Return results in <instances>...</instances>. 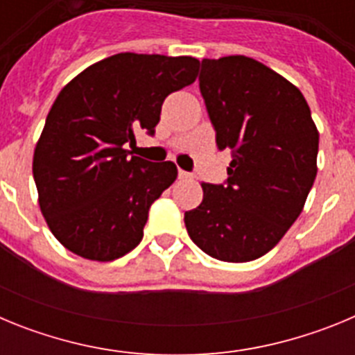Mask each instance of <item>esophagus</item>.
Here are the masks:
<instances>
[{
    "mask_svg": "<svg viewBox=\"0 0 355 355\" xmlns=\"http://www.w3.org/2000/svg\"><path fill=\"white\" fill-rule=\"evenodd\" d=\"M178 175H180V180H192V174L187 171H180L178 172Z\"/></svg>",
    "mask_w": 355,
    "mask_h": 355,
    "instance_id": "esophagus-1",
    "label": "esophagus"
}]
</instances>
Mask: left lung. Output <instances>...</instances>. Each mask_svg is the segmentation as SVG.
Returning a JSON list of instances; mask_svg holds the SVG:
<instances>
[{"label":"left lung","instance_id":"left-lung-1","mask_svg":"<svg viewBox=\"0 0 355 355\" xmlns=\"http://www.w3.org/2000/svg\"><path fill=\"white\" fill-rule=\"evenodd\" d=\"M199 89L216 147L233 159L224 184L202 183V202L184 213V225L211 258L252 261L302 211L316 178L318 131L302 92L249 56L205 58Z\"/></svg>","mask_w":355,"mask_h":355}]
</instances>
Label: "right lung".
I'll return each mask as SVG.
<instances>
[{
	"instance_id": "add662e5",
	"label": "right lung",
	"mask_w": 355,
	"mask_h": 355,
	"mask_svg": "<svg viewBox=\"0 0 355 355\" xmlns=\"http://www.w3.org/2000/svg\"><path fill=\"white\" fill-rule=\"evenodd\" d=\"M192 56L119 53L65 85L33 155L39 205L65 249L114 261L139 245L150 205L178 178L172 162L130 156L140 130L155 135L168 94L193 83Z\"/></svg>"
}]
</instances>
